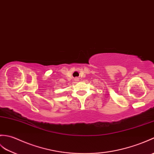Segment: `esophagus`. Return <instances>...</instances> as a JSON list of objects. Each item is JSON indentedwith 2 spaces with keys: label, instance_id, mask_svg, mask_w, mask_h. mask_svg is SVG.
I'll return each instance as SVG.
<instances>
[{
  "label": "esophagus",
  "instance_id": "esophagus-1",
  "mask_svg": "<svg viewBox=\"0 0 154 154\" xmlns=\"http://www.w3.org/2000/svg\"><path fill=\"white\" fill-rule=\"evenodd\" d=\"M75 80H76V81H78V79H77V78H76V79H75Z\"/></svg>",
  "mask_w": 154,
  "mask_h": 154
}]
</instances>
